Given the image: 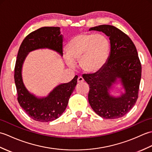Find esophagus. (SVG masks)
<instances>
[{
	"instance_id": "1",
	"label": "esophagus",
	"mask_w": 152,
	"mask_h": 152,
	"mask_svg": "<svg viewBox=\"0 0 152 152\" xmlns=\"http://www.w3.org/2000/svg\"><path fill=\"white\" fill-rule=\"evenodd\" d=\"M83 81H84V80H83V78H82V76H80V77H78V80H77V82H78V83H82V82H83Z\"/></svg>"
}]
</instances>
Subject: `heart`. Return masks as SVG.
<instances>
[{
  "label": "heart",
  "instance_id": "b5f03b06",
  "mask_svg": "<svg viewBox=\"0 0 152 152\" xmlns=\"http://www.w3.org/2000/svg\"><path fill=\"white\" fill-rule=\"evenodd\" d=\"M110 44L105 35L81 33L72 37L66 45L68 65L74 67V61H79L81 69L86 72H99L107 63Z\"/></svg>",
  "mask_w": 152,
  "mask_h": 152
}]
</instances>
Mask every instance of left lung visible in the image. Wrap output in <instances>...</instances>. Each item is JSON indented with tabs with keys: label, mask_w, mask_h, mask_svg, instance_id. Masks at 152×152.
I'll return each mask as SVG.
<instances>
[{
	"label": "left lung",
	"mask_w": 152,
	"mask_h": 152,
	"mask_svg": "<svg viewBox=\"0 0 152 152\" xmlns=\"http://www.w3.org/2000/svg\"><path fill=\"white\" fill-rule=\"evenodd\" d=\"M89 31H101L108 36L111 50L107 63L99 72L82 76L89 86V103L103 118H121L131 110L138 97L142 66L137 48L127 34L112 25H99ZM118 79L125 93L114 98L109 95V89Z\"/></svg>",
	"instance_id": "1"
}]
</instances>
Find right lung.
Here are the masks:
<instances>
[{
  "label": "right lung",
  "instance_id": "right-lung-1",
  "mask_svg": "<svg viewBox=\"0 0 152 152\" xmlns=\"http://www.w3.org/2000/svg\"><path fill=\"white\" fill-rule=\"evenodd\" d=\"M48 48L63 56V36L58 27H44L32 32L25 38L18 51L14 69V80L18 101L31 118L40 122L53 121L62 115L70 96L77 84L78 76L69 83H62L46 97L38 98L31 94L23 82L21 70L24 61L31 51Z\"/></svg>",
  "mask_w": 152,
  "mask_h": 152
}]
</instances>
